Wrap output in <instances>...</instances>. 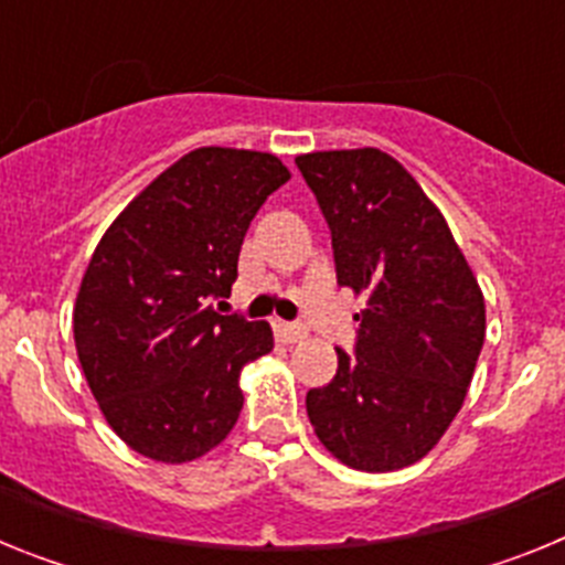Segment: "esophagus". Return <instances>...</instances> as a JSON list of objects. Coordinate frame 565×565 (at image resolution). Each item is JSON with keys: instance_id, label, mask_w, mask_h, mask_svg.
Instances as JSON below:
<instances>
[{"instance_id": "34e87169", "label": "esophagus", "mask_w": 565, "mask_h": 565, "mask_svg": "<svg viewBox=\"0 0 565 565\" xmlns=\"http://www.w3.org/2000/svg\"><path fill=\"white\" fill-rule=\"evenodd\" d=\"M274 331H277V337L282 339V342H299V339H306V328L297 326V322H282V319H277V322H274Z\"/></svg>"}]
</instances>
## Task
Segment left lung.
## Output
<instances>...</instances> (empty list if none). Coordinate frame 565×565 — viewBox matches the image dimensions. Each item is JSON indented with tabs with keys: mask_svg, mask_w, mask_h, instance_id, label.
<instances>
[{
	"mask_svg": "<svg viewBox=\"0 0 565 565\" xmlns=\"http://www.w3.org/2000/svg\"><path fill=\"white\" fill-rule=\"evenodd\" d=\"M331 228L337 282L367 297L353 353L306 396L319 441L362 472L416 463L461 411L476 373L483 294L444 214L382 149L299 154Z\"/></svg>",
	"mask_w": 565,
	"mask_h": 565,
	"instance_id": "obj_1",
	"label": "left lung"
}]
</instances>
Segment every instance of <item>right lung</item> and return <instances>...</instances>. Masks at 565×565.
Wrapping results in <instances>:
<instances>
[{
  "label": "right lung",
  "instance_id": "add662e5",
  "mask_svg": "<svg viewBox=\"0 0 565 565\" xmlns=\"http://www.w3.org/2000/svg\"><path fill=\"white\" fill-rule=\"evenodd\" d=\"M291 178L252 149L203 147L143 189L93 252L73 311L82 371L104 418L163 463L232 433L239 371L274 348L268 322L217 313L254 214Z\"/></svg>",
  "mask_w": 565,
  "mask_h": 565
}]
</instances>
